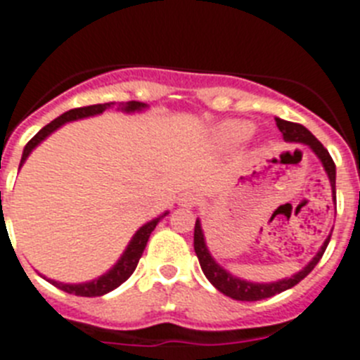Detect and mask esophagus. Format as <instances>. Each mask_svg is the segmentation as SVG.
<instances>
[{
	"label": "esophagus",
	"mask_w": 360,
	"mask_h": 360,
	"mask_svg": "<svg viewBox=\"0 0 360 360\" xmlns=\"http://www.w3.org/2000/svg\"><path fill=\"white\" fill-rule=\"evenodd\" d=\"M196 204H198V196L195 193L187 191L180 196V205H184V207H195Z\"/></svg>",
	"instance_id": "1"
}]
</instances>
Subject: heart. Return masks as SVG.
Instances as JSON below:
<instances>
[{
    "instance_id": "heart-1",
    "label": "heart",
    "mask_w": 360,
    "mask_h": 360,
    "mask_svg": "<svg viewBox=\"0 0 360 360\" xmlns=\"http://www.w3.org/2000/svg\"><path fill=\"white\" fill-rule=\"evenodd\" d=\"M255 133V125L250 122H242V120H231L226 122L217 129V140L222 146H238V143L245 142L251 134Z\"/></svg>"
}]
</instances>
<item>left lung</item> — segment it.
<instances>
[{
  "label": "left lung",
  "mask_w": 360,
  "mask_h": 360,
  "mask_svg": "<svg viewBox=\"0 0 360 360\" xmlns=\"http://www.w3.org/2000/svg\"><path fill=\"white\" fill-rule=\"evenodd\" d=\"M275 122H276V127H278V131L282 133L285 142H297V143H304V146H309L313 153L319 156V160H321L324 169H326L328 178H330L331 191H333V200H335V164L326 147L322 146L317 138L313 136L308 129L304 127V125L293 124V122H285V120H281V118H275ZM328 244H330V236L324 240V244H322V248L319 250V253L313 257L311 262H309L304 269H300L299 273H295L293 276H290V278H282V281L269 282V284H259V282L242 281V278H238V276H233L231 273H227L222 266H218V264L214 262L213 257H211L207 245H205V238H204V231H202L200 220H196L195 224V253L196 257H198L202 271H204V275L207 276V281H210L211 284L220 291V293L227 295V297H231V299L235 300H248V302L269 299V297H273V295L282 293V291L290 290V288L299 284L304 276H308L309 273H311V269L317 266L319 260H321L322 255H324V251H326Z\"/></svg>",
  "instance_id": "obj_1"
}]
</instances>
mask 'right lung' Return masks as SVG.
<instances>
[{
    "instance_id": "obj_1",
    "label": "right lung",
    "mask_w": 360,
    "mask_h": 360,
    "mask_svg": "<svg viewBox=\"0 0 360 360\" xmlns=\"http://www.w3.org/2000/svg\"><path fill=\"white\" fill-rule=\"evenodd\" d=\"M116 101H109V103H98V105H87V107H78V109H70L67 112H63L61 116H58L56 120H52L51 124L45 125V127L39 131L38 134H34L32 138L29 140V143L25 146L23 149V156H21V162H20V167L23 165L29 155L32 153V149L38 143H41L45 138L49 136L51 133H54L58 127H61L63 124L67 122H72V120H79V118H87V116H94V115H101L103 110L107 109H112L115 107ZM146 103H140V101H122L118 103V110H124V112H134V110H142L146 109ZM167 213H164L162 217L155 218V220H150L147 222L146 226H142L134 233V236L131 238L129 242L127 250L124 251V255L120 257L118 262L105 273V275H101L100 278L96 281H91V282H84V284H61V282L56 281H49L52 284L60 288L61 291H65V293H72V295H78V297H101V295L109 293V291L116 290L118 285L124 284L127 281L129 276L133 275V271L136 269L138 266V260L142 257L143 250H146L147 240H149L150 233L155 231L156 224L162 220Z\"/></svg>"
}]
</instances>
